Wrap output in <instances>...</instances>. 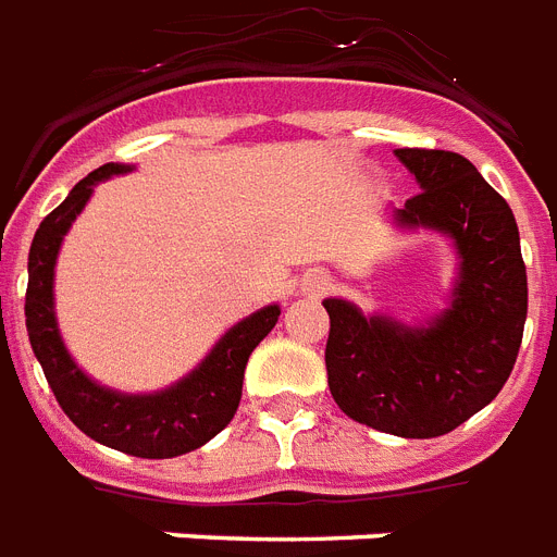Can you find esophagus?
Wrapping results in <instances>:
<instances>
[{
	"mask_svg": "<svg viewBox=\"0 0 557 557\" xmlns=\"http://www.w3.org/2000/svg\"><path fill=\"white\" fill-rule=\"evenodd\" d=\"M331 287V275L322 273V270H310V273L301 278V290L307 293V296H319V293H324Z\"/></svg>",
	"mask_w": 557,
	"mask_h": 557,
	"instance_id": "esophagus-1",
	"label": "esophagus"
}]
</instances>
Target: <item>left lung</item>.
Instances as JSON below:
<instances>
[{
	"label": "left lung",
	"mask_w": 557,
	"mask_h": 557,
	"mask_svg": "<svg viewBox=\"0 0 557 557\" xmlns=\"http://www.w3.org/2000/svg\"><path fill=\"white\" fill-rule=\"evenodd\" d=\"M422 193L391 209L403 233L429 230L455 250V282L440 313L399 322L324 299L327 385L342 411L405 440L455 431L500 394L527 324V267L509 203L457 152H394Z\"/></svg>",
	"instance_id": "left-lung-1"
}]
</instances>
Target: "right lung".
<instances>
[{"mask_svg": "<svg viewBox=\"0 0 557 557\" xmlns=\"http://www.w3.org/2000/svg\"><path fill=\"white\" fill-rule=\"evenodd\" d=\"M132 169L128 163L95 169L39 224L28 252L25 327L53 397L83 434L123 455L166 460L201 448L230 425L242 403L247 359L273 331L282 307L267 305L233 324L193 371L152 394H126L88 376L62 342L53 310V270L62 238L91 201L95 186L114 175H128Z\"/></svg>", "mask_w": 557, "mask_h": 557, "instance_id": "right-lung-1", "label": "right lung"}]
</instances>
